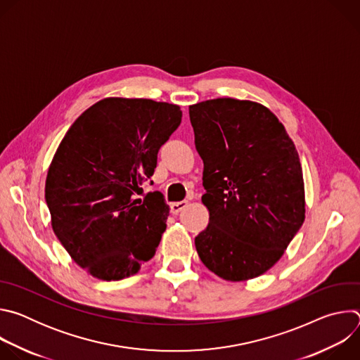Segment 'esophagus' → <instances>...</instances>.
I'll list each match as a JSON object with an SVG mask.
<instances>
[{"label": "esophagus", "instance_id": "obj_1", "mask_svg": "<svg viewBox=\"0 0 360 360\" xmlns=\"http://www.w3.org/2000/svg\"><path fill=\"white\" fill-rule=\"evenodd\" d=\"M171 214H174V215H178L182 210H185L186 207H188V202L186 200H181V202H172L171 205Z\"/></svg>", "mask_w": 360, "mask_h": 360}]
</instances>
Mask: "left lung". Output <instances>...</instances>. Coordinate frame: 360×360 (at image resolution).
<instances>
[{"label": "left lung", "mask_w": 360, "mask_h": 360, "mask_svg": "<svg viewBox=\"0 0 360 360\" xmlns=\"http://www.w3.org/2000/svg\"><path fill=\"white\" fill-rule=\"evenodd\" d=\"M203 161L210 224L195 238L202 264L231 282L271 269L304 221V186L293 141L264 105L217 98L189 107Z\"/></svg>", "instance_id": "1"}]
</instances>
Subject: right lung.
<instances>
[{
	"mask_svg": "<svg viewBox=\"0 0 360 360\" xmlns=\"http://www.w3.org/2000/svg\"><path fill=\"white\" fill-rule=\"evenodd\" d=\"M178 105L143 98H105L61 141L45 181L54 233L94 278L120 281L149 261L167 229L161 192L134 193L157 168L160 148L179 127Z\"/></svg>",
	"mask_w": 360,
	"mask_h": 360,
	"instance_id": "1",
	"label": "right lung"
}]
</instances>
